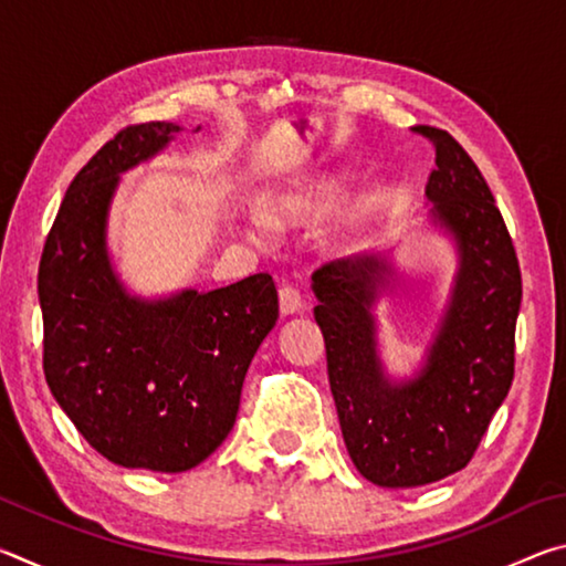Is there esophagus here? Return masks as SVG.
Here are the masks:
<instances>
[{
  "label": "esophagus",
  "instance_id": "obj_1",
  "mask_svg": "<svg viewBox=\"0 0 566 566\" xmlns=\"http://www.w3.org/2000/svg\"><path fill=\"white\" fill-rule=\"evenodd\" d=\"M304 306V300H302V292L296 290L294 284H280V310L282 314H294L300 312Z\"/></svg>",
  "mask_w": 566,
  "mask_h": 566
}]
</instances>
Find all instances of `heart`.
Returning a JSON list of instances; mask_svg holds the SVG:
<instances>
[{
    "label": "heart",
    "mask_w": 566,
    "mask_h": 566,
    "mask_svg": "<svg viewBox=\"0 0 566 566\" xmlns=\"http://www.w3.org/2000/svg\"><path fill=\"white\" fill-rule=\"evenodd\" d=\"M339 189L334 181L319 179L300 189L284 191L274 197L262 209V222L272 229H306L314 227L319 219L337 205Z\"/></svg>",
    "instance_id": "1"
}]
</instances>
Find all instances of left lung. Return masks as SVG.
<instances>
[{
    "label": "left lung",
    "mask_w": 566,
    "mask_h": 566,
    "mask_svg": "<svg viewBox=\"0 0 566 566\" xmlns=\"http://www.w3.org/2000/svg\"><path fill=\"white\" fill-rule=\"evenodd\" d=\"M432 142L427 179L432 217L459 247L452 302L417 379L391 385L381 371L371 304L389 274L367 254L319 266L312 290L344 444L379 486H421L474 457L514 379L522 272L510 229L482 171L452 134L415 127Z\"/></svg>",
    "instance_id": "8db88e82"
}]
</instances>
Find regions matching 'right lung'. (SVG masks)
Returning <instances> with one entry per match:
<instances>
[{
	"label": "right lung",
	"mask_w": 566,
	"mask_h": 566,
	"mask_svg": "<svg viewBox=\"0 0 566 566\" xmlns=\"http://www.w3.org/2000/svg\"><path fill=\"white\" fill-rule=\"evenodd\" d=\"M171 122L129 124L72 179L40 262L44 377L80 434L119 467L187 472L232 432L244 375L280 317L272 274L134 300L104 227L122 171L167 147Z\"/></svg>",
	"instance_id": "1"
}]
</instances>
